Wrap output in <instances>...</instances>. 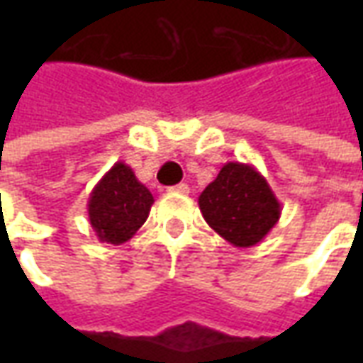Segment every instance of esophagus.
Instances as JSON below:
<instances>
[{"label": "esophagus", "mask_w": 363, "mask_h": 363, "mask_svg": "<svg viewBox=\"0 0 363 363\" xmlns=\"http://www.w3.org/2000/svg\"><path fill=\"white\" fill-rule=\"evenodd\" d=\"M171 192H179V194H189V184L186 182H181V184H174V186H171Z\"/></svg>", "instance_id": "esophagus-1"}]
</instances>
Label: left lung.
Segmentation results:
<instances>
[{"label":"left lung","mask_w":363,"mask_h":363,"mask_svg":"<svg viewBox=\"0 0 363 363\" xmlns=\"http://www.w3.org/2000/svg\"><path fill=\"white\" fill-rule=\"evenodd\" d=\"M208 225L228 243H260L280 220V202L267 179L247 163L229 161L198 198Z\"/></svg>","instance_id":"left-lung-1"}]
</instances>
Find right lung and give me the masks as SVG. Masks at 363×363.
Here are the masks:
<instances>
[{"instance_id":"add662e5","label":"right lung","mask_w":363,"mask_h":363,"mask_svg":"<svg viewBox=\"0 0 363 363\" xmlns=\"http://www.w3.org/2000/svg\"><path fill=\"white\" fill-rule=\"evenodd\" d=\"M151 204L150 189L135 179L126 163L118 161L91 192L87 202L91 228L103 243H126L145 223Z\"/></svg>"}]
</instances>
